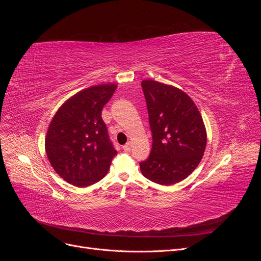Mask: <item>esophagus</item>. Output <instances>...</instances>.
Wrapping results in <instances>:
<instances>
[{"mask_svg": "<svg viewBox=\"0 0 261 261\" xmlns=\"http://www.w3.org/2000/svg\"><path fill=\"white\" fill-rule=\"evenodd\" d=\"M123 149L125 150V151H129V150H130V143L125 144V145L123 146Z\"/></svg>", "mask_w": 261, "mask_h": 261, "instance_id": "34e87169", "label": "esophagus"}]
</instances>
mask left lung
<instances>
[{"label":"left lung","instance_id":"1","mask_svg":"<svg viewBox=\"0 0 261 261\" xmlns=\"http://www.w3.org/2000/svg\"><path fill=\"white\" fill-rule=\"evenodd\" d=\"M147 102L152 148L140 162L143 175L160 185L185 179L198 167L207 132L198 108L187 93L152 80L141 82Z\"/></svg>","mask_w":261,"mask_h":261}]
</instances>
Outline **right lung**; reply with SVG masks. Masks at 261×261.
Returning a JSON list of instances; mask_svg holds the SVG:
<instances>
[{
	"instance_id": "1",
	"label": "right lung",
	"mask_w": 261,
	"mask_h": 261,
	"mask_svg": "<svg viewBox=\"0 0 261 261\" xmlns=\"http://www.w3.org/2000/svg\"><path fill=\"white\" fill-rule=\"evenodd\" d=\"M116 88L110 83L77 92L51 120L45 152L54 171L67 183L87 187L107 175L116 150L101 112Z\"/></svg>"
}]
</instances>
